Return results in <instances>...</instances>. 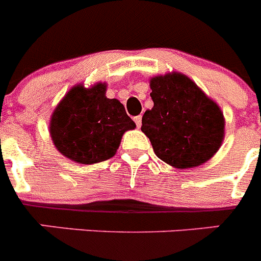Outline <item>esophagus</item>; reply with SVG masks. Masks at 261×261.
<instances>
[{"instance_id":"34e87169","label":"esophagus","mask_w":261,"mask_h":261,"mask_svg":"<svg viewBox=\"0 0 261 261\" xmlns=\"http://www.w3.org/2000/svg\"><path fill=\"white\" fill-rule=\"evenodd\" d=\"M133 120H135V123H136V125H137V128H140V126H141V120H142L141 115L135 116V117H133Z\"/></svg>"}]
</instances>
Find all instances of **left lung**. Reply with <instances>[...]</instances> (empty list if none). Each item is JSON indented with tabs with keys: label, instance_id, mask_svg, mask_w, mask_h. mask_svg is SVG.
<instances>
[{
	"label": "left lung",
	"instance_id": "8db88e82",
	"mask_svg": "<svg viewBox=\"0 0 261 261\" xmlns=\"http://www.w3.org/2000/svg\"><path fill=\"white\" fill-rule=\"evenodd\" d=\"M150 87L154 107L142 116L141 130L155 155L177 168L211 159L225 130L220 107L180 73L151 78Z\"/></svg>",
	"mask_w": 261,
	"mask_h": 261
}]
</instances>
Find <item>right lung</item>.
I'll return each mask as SVG.
<instances>
[{"label": "right lung", "mask_w": 261, "mask_h": 261, "mask_svg": "<svg viewBox=\"0 0 261 261\" xmlns=\"http://www.w3.org/2000/svg\"><path fill=\"white\" fill-rule=\"evenodd\" d=\"M135 128L124 106L106 96L105 84L73 87L53 112L49 126L57 150L85 165L114 156L124 132Z\"/></svg>", "instance_id": "add662e5"}]
</instances>
